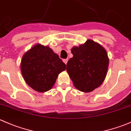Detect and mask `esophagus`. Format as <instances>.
<instances>
[{
	"label": "esophagus",
	"instance_id": "esophagus-1",
	"mask_svg": "<svg viewBox=\"0 0 131 131\" xmlns=\"http://www.w3.org/2000/svg\"><path fill=\"white\" fill-rule=\"evenodd\" d=\"M67 61H68V59H63V62H64L66 64H67Z\"/></svg>",
	"mask_w": 131,
	"mask_h": 131
}]
</instances>
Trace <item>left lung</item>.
<instances>
[{"label":"left lung","mask_w":131,"mask_h":131,"mask_svg":"<svg viewBox=\"0 0 131 131\" xmlns=\"http://www.w3.org/2000/svg\"><path fill=\"white\" fill-rule=\"evenodd\" d=\"M73 57L67 63L66 71L79 91L90 92L105 80L109 60L105 49L92 40L71 49Z\"/></svg>","instance_id":"8db88e82"}]
</instances>
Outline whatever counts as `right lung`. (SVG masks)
<instances>
[{"label": "right lung", "instance_id": "right-lung-1", "mask_svg": "<svg viewBox=\"0 0 131 131\" xmlns=\"http://www.w3.org/2000/svg\"><path fill=\"white\" fill-rule=\"evenodd\" d=\"M66 69L58 55L48 46L39 43L24 54L20 63L24 79L30 88L40 92L52 88L59 74Z\"/></svg>", "mask_w": 131, "mask_h": 131}]
</instances>
